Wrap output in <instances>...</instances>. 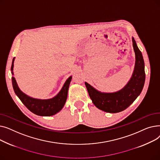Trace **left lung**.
I'll use <instances>...</instances> for the list:
<instances>
[{
	"label": "left lung",
	"instance_id": "left-lung-1",
	"mask_svg": "<svg viewBox=\"0 0 160 160\" xmlns=\"http://www.w3.org/2000/svg\"><path fill=\"white\" fill-rule=\"evenodd\" d=\"M132 43L136 54L135 69L130 80L123 89L115 93H103L85 82L92 102L100 110L109 113L122 112L133 103L143 88L145 80L143 58L133 38Z\"/></svg>",
	"mask_w": 160,
	"mask_h": 160
}]
</instances>
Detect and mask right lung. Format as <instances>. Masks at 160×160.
<instances>
[{
  "label": "right lung",
  "instance_id": "add662e5",
  "mask_svg": "<svg viewBox=\"0 0 160 160\" xmlns=\"http://www.w3.org/2000/svg\"><path fill=\"white\" fill-rule=\"evenodd\" d=\"M13 62L14 58L13 59L11 67L12 74L13 69ZM71 78L72 77H70L66 80L60 93L56 97L48 100H39L28 97L27 95L24 94L19 89L13 77H12V81L15 94L19 98L23 104L30 112L40 116H50L60 112L63 107L67 100V93H68V89Z\"/></svg>",
  "mask_w": 160,
  "mask_h": 160
}]
</instances>
